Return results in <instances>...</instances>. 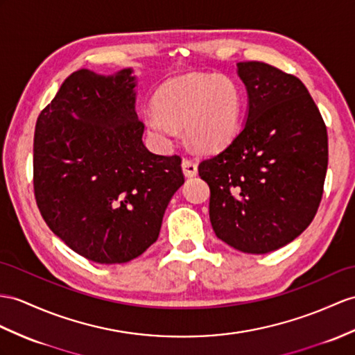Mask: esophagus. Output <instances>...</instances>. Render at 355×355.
I'll use <instances>...</instances> for the list:
<instances>
[{"label":"esophagus","mask_w":355,"mask_h":355,"mask_svg":"<svg viewBox=\"0 0 355 355\" xmlns=\"http://www.w3.org/2000/svg\"><path fill=\"white\" fill-rule=\"evenodd\" d=\"M182 170L187 178H194L197 175V164L194 161L184 159L182 161Z\"/></svg>","instance_id":"1"}]
</instances>
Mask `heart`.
Masks as SVG:
<instances>
[{"instance_id": "obj_1", "label": "heart", "mask_w": 355, "mask_h": 355, "mask_svg": "<svg viewBox=\"0 0 355 355\" xmlns=\"http://www.w3.org/2000/svg\"><path fill=\"white\" fill-rule=\"evenodd\" d=\"M155 108L143 123L161 149H168L184 128L188 141L206 152L220 150L235 138L243 111V94L226 75L189 73L162 84L153 98Z\"/></svg>"}]
</instances>
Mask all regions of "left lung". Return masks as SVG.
<instances>
[{"label":"left lung","instance_id":"1","mask_svg":"<svg viewBox=\"0 0 355 355\" xmlns=\"http://www.w3.org/2000/svg\"><path fill=\"white\" fill-rule=\"evenodd\" d=\"M248 110L239 134L198 164L209 218L221 241L265 254L292 243L315 218L328 166L327 128L297 76L241 62Z\"/></svg>","mask_w":355,"mask_h":355}]
</instances>
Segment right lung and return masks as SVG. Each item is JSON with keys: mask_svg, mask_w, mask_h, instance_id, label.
I'll list each match as a JSON object with an SVG mask.
<instances>
[{"mask_svg": "<svg viewBox=\"0 0 355 355\" xmlns=\"http://www.w3.org/2000/svg\"><path fill=\"white\" fill-rule=\"evenodd\" d=\"M131 67L80 69L40 112L34 132V196L48 227L96 263H125L158 239L173 194L184 185L178 155L143 144Z\"/></svg>", "mask_w": 355, "mask_h": 355, "instance_id": "right-lung-1", "label": "right lung"}]
</instances>
